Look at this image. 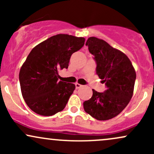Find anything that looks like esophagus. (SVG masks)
<instances>
[{"instance_id":"1","label":"esophagus","mask_w":154,"mask_h":154,"mask_svg":"<svg viewBox=\"0 0 154 154\" xmlns=\"http://www.w3.org/2000/svg\"><path fill=\"white\" fill-rule=\"evenodd\" d=\"M82 85L79 84V83H75V87H76V89H79V88H80L82 87Z\"/></svg>"}]
</instances>
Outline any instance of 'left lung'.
Wrapping results in <instances>:
<instances>
[{
  "instance_id": "obj_1",
  "label": "left lung",
  "mask_w": 154,
  "mask_h": 154,
  "mask_svg": "<svg viewBox=\"0 0 154 154\" xmlns=\"http://www.w3.org/2000/svg\"><path fill=\"white\" fill-rule=\"evenodd\" d=\"M86 45L96 62V74L106 90L99 93L93 89V96L83 106L86 113L97 120L115 117L128 106L133 95L136 73L131 61L124 53L101 39L91 37Z\"/></svg>"
}]
</instances>
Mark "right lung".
Returning a JSON list of instances; mask_svg holds the SVG:
<instances>
[{"label": "right lung", "instance_id": "right-lung-1", "mask_svg": "<svg viewBox=\"0 0 154 154\" xmlns=\"http://www.w3.org/2000/svg\"><path fill=\"white\" fill-rule=\"evenodd\" d=\"M85 40L59 34L31 51L21 67L19 82L23 98L32 111L52 116L64 109L75 85L59 81L58 70L68 68L72 54L82 48Z\"/></svg>", "mask_w": 154, "mask_h": 154}]
</instances>
